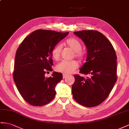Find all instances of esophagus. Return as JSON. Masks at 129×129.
<instances>
[{"mask_svg": "<svg viewBox=\"0 0 129 129\" xmlns=\"http://www.w3.org/2000/svg\"><path fill=\"white\" fill-rule=\"evenodd\" d=\"M67 76H68V75H67V74H64L63 75H62V77H63V79L66 78H67Z\"/></svg>", "mask_w": 129, "mask_h": 129, "instance_id": "1", "label": "esophagus"}]
</instances>
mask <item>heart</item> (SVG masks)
Masks as SVG:
<instances>
[{
	"mask_svg": "<svg viewBox=\"0 0 129 129\" xmlns=\"http://www.w3.org/2000/svg\"><path fill=\"white\" fill-rule=\"evenodd\" d=\"M65 44L75 52L74 56L76 58L80 60H83L85 59V54L82 50V44L77 39L74 38L68 39L65 41ZM61 49V46L60 45H57L53 48L51 51V55L53 59L55 60H58L60 59ZM78 63L76 60H62L56 65L55 70L57 71L62 73L70 74L76 70L78 68Z\"/></svg>",
	"mask_w": 129,
	"mask_h": 129,
	"instance_id": "heart-1",
	"label": "heart"
}]
</instances>
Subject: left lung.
<instances>
[{"label":"left lung","mask_w":129,"mask_h":129,"mask_svg":"<svg viewBox=\"0 0 129 129\" xmlns=\"http://www.w3.org/2000/svg\"><path fill=\"white\" fill-rule=\"evenodd\" d=\"M74 34L87 48L86 62L80 73L74 75L72 94L79 104L92 107L102 104L110 95L117 80V55L105 36L96 30H82Z\"/></svg>","instance_id":"8db88e82"}]
</instances>
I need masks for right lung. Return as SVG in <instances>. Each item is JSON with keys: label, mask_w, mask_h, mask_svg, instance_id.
I'll use <instances>...</instances> for the list:
<instances>
[{"label": "right lung", "mask_w": 129, "mask_h": 129, "mask_svg": "<svg viewBox=\"0 0 129 129\" xmlns=\"http://www.w3.org/2000/svg\"><path fill=\"white\" fill-rule=\"evenodd\" d=\"M69 32L39 29L27 36L16 51L13 77L22 97L34 106H42L55 97V87L62 79L61 73L52 76L45 75L52 71L51 51Z\"/></svg>", "instance_id": "obj_1"}]
</instances>
